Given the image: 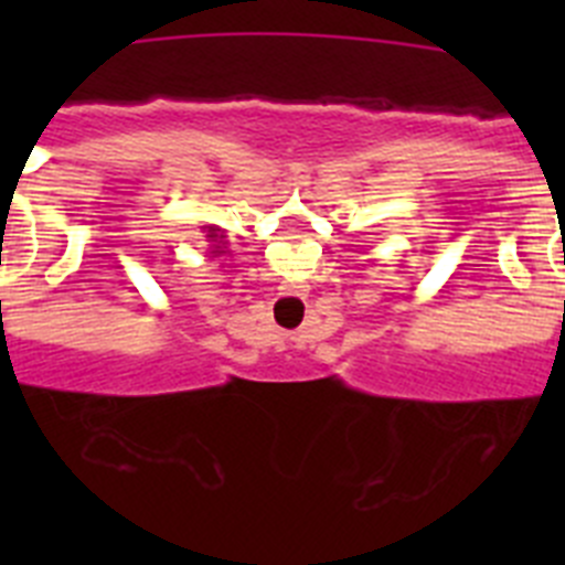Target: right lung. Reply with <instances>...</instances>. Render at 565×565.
Masks as SVG:
<instances>
[{
    "label": "right lung",
    "mask_w": 565,
    "mask_h": 565,
    "mask_svg": "<svg viewBox=\"0 0 565 565\" xmlns=\"http://www.w3.org/2000/svg\"><path fill=\"white\" fill-rule=\"evenodd\" d=\"M206 239H209V243H212V248H209V252H212L214 254V257H221V254H223V248H226V243H223V234H221V228H217V226H209L206 228Z\"/></svg>",
    "instance_id": "add662e5"
}]
</instances>
